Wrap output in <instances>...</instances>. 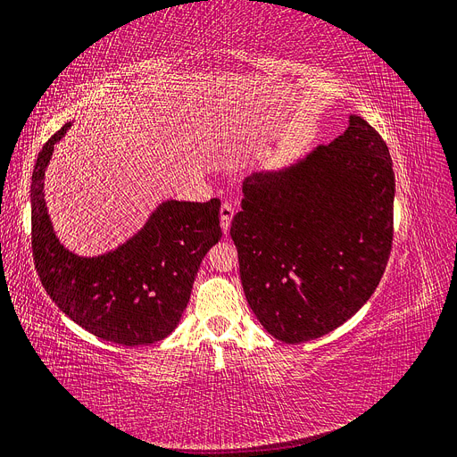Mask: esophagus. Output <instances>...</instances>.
<instances>
[{
	"instance_id": "1",
	"label": "esophagus",
	"mask_w": 457,
	"mask_h": 457,
	"mask_svg": "<svg viewBox=\"0 0 457 457\" xmlns=\"http://www.w3.org/2000/svg\"><path fill=\"white\" fill-rule=\"evenodd\" d=\"M231 220H233V207H231V203H222V207H220V226H222V231H224V233L229 231Z\"/></svg>"
}]
</instances>
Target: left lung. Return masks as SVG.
<instances>
[{"label":"left lung","instance_id":"left-lung-1","mask_svg":"<svg viewBox=\"0 0 457 457\" xmlns=\"http://www.w3.org/2000/svg\"><path fill=\"white\" fill-rule=\"evenodd\" d=\"M243 195L229 235L246 301L267 333L307 343L365 305L394 239V163L375 128L352 114L328 146L246 177Z\"/></svg>","mask_w":457,"mask_h":457}]
</instances>
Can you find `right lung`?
<instances>
[{
    "label": "right lung",
    "instance_id": "add662e5",
    "mask_svg": "<svg viewBox=\"0 0 457 457\" xmlns=\"http://www.w3.org/2000/svg\"><path fill=\"white\" fill-rule=\"evenodd\" d=\"M70 128L45 143L31 175V248L41 284L65 316L99 339L122 346L162 341L179 326L197 269L222 237L220 201L167 199L118 248L79 256L60 243L45 203L46 167Z\"/></svg>",
    "mask_w": 457,
    "mask_h": 457
}]
</instances>
